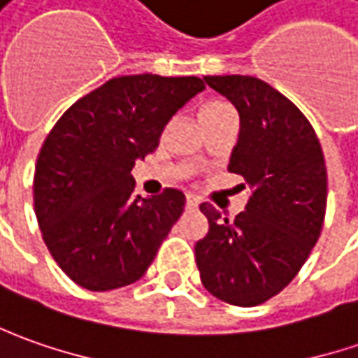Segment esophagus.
<instances>
[{
	"instance_id": "1",
	"label": "esophagus",
	"mask_w": 358,
	"mask_h": 358,
	"mask_svg": "<svg viewBox=\"0 0 358 358\" xmlns=\"http://www.w3.org/2000/svg\"><path fill=\"white\" fill-rule=\"evenodd\" d=\"M198 198H196V196H192V194H188V196H186V208H188V210H196V208H198Z\"/></svg>"
}]
</instances>
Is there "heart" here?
I'll list each match as a JSON object with an SVG mask.
<instances>
[{
    "label": "heart",
    "mask_w": 358,
    "mask_h": 358,
    "mask_svg": "<svg viewBox=\"0 0 358 358\" xmlns=\"http://www.w3.org/2000/svg\"><path fill=\"white\" fill-rule=\"evenodd\" d=\"M234 108L228 105V103H222V101H210L200 108V120L208 122V120H214V118L226 117V115H231Z\"/></svg>",
    "instance_id": "b5f03b06"
}]
</instances>
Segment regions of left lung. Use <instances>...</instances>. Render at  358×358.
<instances>
[{"mask_svg":"<svg viewBox=\"0 0 358 358\" xmlns=\"http://www.w3.org/2000/svg\"><path fill=\"white\" fill-rule=\"evenodd\" d=\"M203 80L238 108L240 136L228 170L243 176L252 196L234 222L212 203L200 206L210 228L194 248L196 264L214 297L253 307L289 285L319 240L325 158L309 120L267 83L248 75Z\"/></svg>","mask_w":358,"mask_h":358,"instance_id":"obj_1","label":"left lung"}]
</instances>
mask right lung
Here are the masks:
<instances>
[{
    "label": "right lung",
    "mask_w": 358,
    "mask_h": 358,
    "mask_svg": "<svg viewBox=\"0 0 358 358\" xmlns=\"http://www.w3.org/2000/svg\"><path fill=\"white\" fill-rule=\"evenodd\" d=\"M203 89L198 77H117L79 99L47 134L33 178L35 216L49 253L77 285L118 289L155 262L186 198L174 188L134 196L130 170Z\"/></svg>",
    "instance_id": "1"
}]
</instances>
